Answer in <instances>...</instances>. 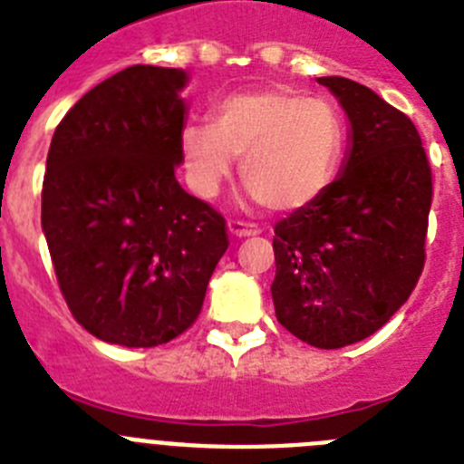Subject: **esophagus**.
Instances as JSON below:
<instances>
[{"label":"esophagus","mask_w":464,"mask_h":464,"mask_svg":"<svg viewBox=\"0 0 464 464\" xmlns=\"http://www.w3.org/2000/svg\"><path fill=\"white\" fill-rule=\"evenodd\" d=\"M227 232L237 239H244V237H256L260 235V227L253 223H244V220H229Z\"/></svg>","instance_id":"esophagus-1"}]
</instances>
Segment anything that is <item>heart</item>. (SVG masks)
Here are the masks:
<instances>
[{
  "instance_id": "b5f03b06",
  "label": "heart",
  "mask_w": 464,
  "mask_h": 464,
  "mask_svg": "<svg viewBox=\"0 0 464 464\" xmlns=\"http://www.w3.org/2000/svg\"><path fill=\"white\" fill-rule=\"evenodd\" d=\"M343 121L325 100L283 88L229 94L213 122H190L181 132L188 186L213 199L241 160L246 188L274 211H299L315 202L337 174Z\"/></svg>"
}]
</instances>
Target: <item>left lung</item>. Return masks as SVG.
I'll list each match as a JSON object with an SVG mask.
<instances>
[{
  "label": "left lung",
  "instance_id": "left-lung-1",
  "mask_svg": "<svg viewBox=\"0 0 464 464\" xmlns=\"http://www.w3.org/2000/svg\"><path fill=\"white\" fill-rule=\"evenodd\" d=\"M348 118L337 179L276 225L272 299L315 348L362 342L409 299L423 272L432 174L418 130L374 90L321 76Z\"/></svg>",
  "mask_w": 464,
  "mask_h": 464
}]
</instances>
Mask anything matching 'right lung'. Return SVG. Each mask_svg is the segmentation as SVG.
Instances as JSON below:
<instances>
[{"mask_svg": "<svg viewBox=\"0 0 464 464\" xmlns=\"http://www.w3.org/2000/svg\"><path fill=\"white\" fill-rule=\"evenodd\" d=\"M186 69L134 64L94 85L53 134L41 229L73 318L150 348L195 323L227 251L225 220L176 181Z\"/></svg>", "mask_w": 464, "mask_h": 464, "instance_id": "1", "label": "right lung"}]
</instances>
